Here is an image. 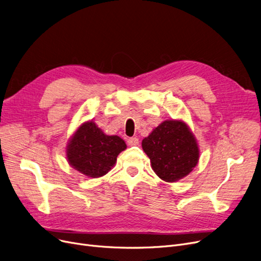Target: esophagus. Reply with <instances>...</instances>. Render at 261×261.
<instances>
[{
  "mask_svg": "<svg viewBox=\"0 0 261 261\" xmlns=\"http://www.w3.org/2000/svg\"><path fill=\"white\" fill-rule=\"evenodd\" d=\"M127 143L129 146H136V145H139L140 142H139L138 138H130L127 140Z\"/></svg>",
  "mask_w": 261,
  "mask_h": 261,
  "instance_id": "34e87169",
  "label": "esophagus"
}]
</instances>
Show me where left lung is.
I'll return each instance as SVG.
<instances>
[{
	"label": "left lung",
	"mask_w": 261,
	"mask_h": 261,
	"mask_svg": "<svg viewBox=\"0 0 261 261\" xmlns=\"http://www.w3.org/2000/svg\"><path fill=\"white\" fill-rule=\"evenodd\" d=\"M142 147L153 171L168 183L183 179L199 162L200 150L195 135L180 119L164 120L143 140Z\"/></svg>",
	"instance_id": "1"
}]
</instances>
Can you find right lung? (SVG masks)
<instances>
[{
	"label": "right lung",
	"mask_w": 261,
	"mask_h": 261,
	"mask_svg": "<svg viewBox=\"0 0 261 261\" xmlns=\"http://www.w3.org/2000/svg\"><path fill=\"white\" fill-rule=\"evenodd\" d=\"M127 148L117 135H107L89 120L77 128L66 146L70 165L89 177H100L115 165L118 154Z\"/></svg>",
	"instance_id": "obj_1"
}]
</instances>
